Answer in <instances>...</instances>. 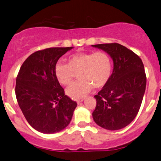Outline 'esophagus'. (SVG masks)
Returning a JSON list of instances; mask_svg holds the SVG:
<instances>
[{
    "mask_svg": "<svg viewBox=\"0 0 161 161\" xmlns=\"http://www.w3.org/2000/svg\"><path fill=\"white\" fill-rule=\"evenodd\" d=\"M83 100H84V99H83V98H81V99H78V100H77V103H78V104H80V103H81V102H83Z\"/></svg>",
    "mask_w": 161,
    "mask_h": 161,
    "instance_id": "34e87169",
    "label": "esophagus"
}]
</instances>
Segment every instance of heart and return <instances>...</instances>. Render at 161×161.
Masks as SVG:
<instances>
[{"instance_id":"heart-1","label":"heart","mask_w":161,"mask_h":161,"mask_svg":"<svg viewBox=\"0 0 161 161\" xmlns=\"http://www.w3.org/2000/svg\"><path fill=\"white\" fill-rule=\"evenodd\" d=\"M68 64L58 62L55 75L62 85H69L78 74V83L69 86L66 90L73 99L85 97L92 89H101L107 84L112 75V64L109 56L104 52L78 53L70 55Z\"/></svg>"}]
</instances>
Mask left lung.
Here are the masks:
<instances>
[{
    "label": "left lung",
    "mask_w": 161,
    "mask_h": 161,
    "mask_svg": "<svg viewBox=\"0 0 161 161\" xmlns=\"http://www.w3.org/2000/svg\"><path fill=\"white\" fill-rule=\"evenodd\" d=\"M92 47L103 50L113 60V71L107 84L95 95L92 112L95 122L108 130L126 127L138 113L147 86L144 66L141 58L119 43Z\"/></svg>",
    "instance_id": "left-lung-1"
}]
</instances>
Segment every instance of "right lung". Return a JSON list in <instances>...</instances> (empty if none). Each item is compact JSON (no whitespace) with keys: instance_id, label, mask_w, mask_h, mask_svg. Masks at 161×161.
<instances>
[{"instance_id":"1","label":"right lung","mask_w":161,"mask_h":161,"mask_svg":"<svg viewBox=\"0 0 161 161\" xmlns=\"http://www.w3.org/2000/svg\"><path fill=\"white\" fill-rule=\"evenodd\" d=\"M71 47H53L29 56L16 78L15 95L20 109L32 128L53 134L69 124L77 106L65 95L55 75L59 58Z\"/></svg>"}]
</instances>
